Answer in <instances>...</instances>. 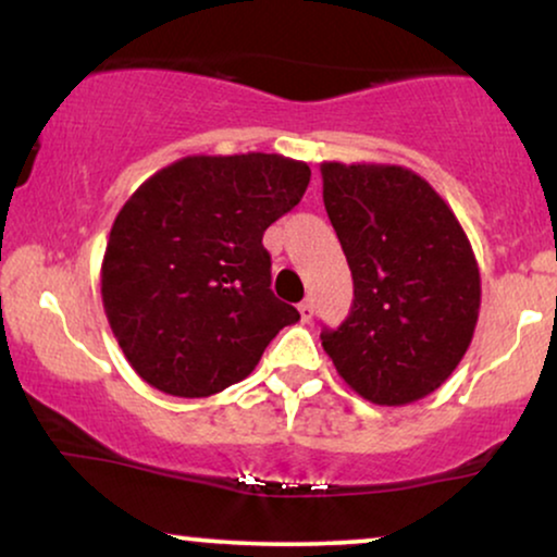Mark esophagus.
Returning a JSON list of instances; mask_svg holds the SVG:
<instances>
[{
    "label": "esophagus",
    "mask_w": 557,
    "mask_h": 557,
    "mask_svg": "<svg viewBox=\"0 0 557 557\" xmlns=\"http://www.w3.org/2000/svg\"><path fill=\"white\" fill-rule=\"evenodd\" d=\"M299 314H301V320H305V322L312 320V314H314L312 299H305V301H301V305H299Z\"/></svg>",
    "instance_id": "1"
}]
</instances>
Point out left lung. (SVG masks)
<instances>
[{"instance_id": "1", "label": "left lung", "mask_w": 557, "mask_h": 557, "mask_svg": "<svg viewBox=\"0 0 557 557\" xmlns=\"http://www.w3.org/2000/svg\"><path fill=\"white\" fill-rule=\"evenodd\" d=\"M322 199L352 273V307L322 348L345 384L401 407L447 381L471 345L481 276L445 199L401 165L322 163Z\"/></svg>"}]
</instances>
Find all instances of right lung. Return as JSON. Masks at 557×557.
Instances as JSON below:
<instances>
[{
	"label": "right lung",
	"mask_w": 557,
	"mask_h": 557,
	"mask_svg": "<svg viewBox=\"0 0 557 557\" xmlns=\"http://www.w3.org/2000/svg\"><path fill=\"white\" fill-rule=\"evenodd\" d=\"M307 163L189 156L120 209L102 263L107 320L135 373L171 396L237 384L299 312L271 292L263 233L305 197Z\"/></svg>",
	"instance_id": "obj_1"
}]
</instances>
